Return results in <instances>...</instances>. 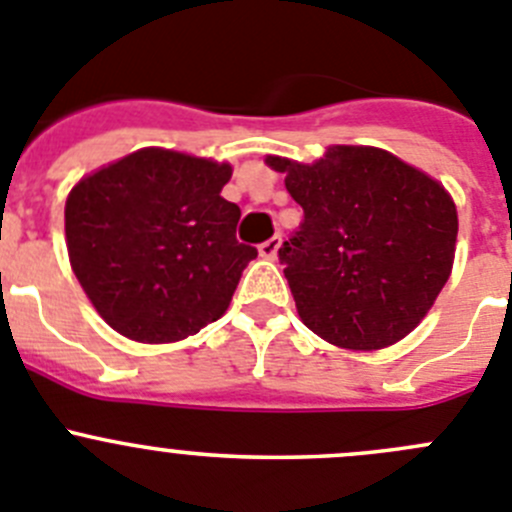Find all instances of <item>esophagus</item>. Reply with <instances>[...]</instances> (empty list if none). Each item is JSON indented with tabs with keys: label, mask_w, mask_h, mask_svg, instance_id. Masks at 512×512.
I'll return each instance as SVG.
<instances>
[{
	"label": "esophagus",
	"mask_w": 512,
	"mask_h": 512,
	"mask_svg": "<svg viewBox=\"0 0 512 512\" xmlns=\"http://www.w3.org/2000/svg\"><path fill=\"white\" fill-rule=\"evenodd\" d=\"M280 245H283V237H280V234H275V237H270V239H265V242H262L260 255L265 257V260H275V257H278Z\"/></svg>",
	"instance_id": "esophagus-1"
}]
</instances>
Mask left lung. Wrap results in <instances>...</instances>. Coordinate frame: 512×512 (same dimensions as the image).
Masks as SVG:
<instances>
[{"label":"left lung","mask_w":512,"mask_h":512,"mask_svg":"<svg viewBox=\"0 0 512 512\" xmlns=\"http://www.w3.org/2000/svg\"><path fill=\"white\" fill-rule=\"evenodd\" d=\"M303 222L278 250L303 324L347 349L411 334L449 280L457 206L377 147H329L313 165L267 158Z\"/></svg>","instance_id":"8db88e82"}]
</instances>
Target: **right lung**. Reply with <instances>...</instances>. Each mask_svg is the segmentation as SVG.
I'll return each mask as SVG.
<instances>
[{"instance_id": "obj_1", "label": "right lung", "mask_w": 512, "mask_h": 512, "mask_svg": "<svg viewBox=\"0 0 512 512\" xmlns=\"http://www.w3.org/2000/svg\"><path fill=\"white\" fill-rule=\"evenodd\" d=\"M227 163L147 147L78 181L66 201L68 257L101 319L135 342L196 334L227 311L257 250L237 242L222 199Z\"/></svg>"}]
</instances>
